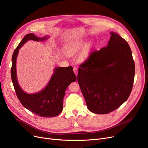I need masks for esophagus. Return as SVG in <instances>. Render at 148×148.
Instances as JSON below:
<instances>
[{
  "label": "esophagus",
  "mask_w": 148,
  "mask_h": 148,
  "mask_svg": "<svg viewBox=\"0 0 148 148\" xmlns=\"http://www.w3.org/2000/svg\"><path fill=\"white\" fill-rule=\"evenodd\" d=\"M73 71H74V73H75V75L77 76V74H78V69H77V68L76 67H74L73 68Z\"/></svg>",
  "instance_id": "1"
}]
</instances>
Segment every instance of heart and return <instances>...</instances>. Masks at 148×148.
<instances>
[{"label": "heart", "mask_w": 148, "mask_h": 148, "mask_svg": "<svg viewBox=\"0 0 148 148\" xmlns=\"http://www.w3.org/2000/svg\"><path fill=\"white\" fill-rule=\"evenodd\" d=\"M84 44V42L83 41H76L74 42H71L68 43L65 47V53L68 56L72 55V54L76 53L83 47ZM92 47V43L91 42L88 43L85 45L83 50L77 55V61L83 62L86 60L89 56Z\"/></svg>", "instance_id": "obj_1"}]
</instances>
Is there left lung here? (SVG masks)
Returning <instances> with one entry per match:
<instances>
[{"label":"left lung","mask_w":148,"mask_h":148,"mask_svg":"<svg viewBox=\"0 0 148 148\" xmlns=\"http://www.w3.org/2000/svg\"><path fill=\"white\" fill-rule=\"evenodd\" d=\"M107 46L92 51L80 65L77 81L88 109L107 114L128 98L135 75L134 61L128 42L111 32Z\"/></svg>","instance_id":"left-lung-1"}]
</instances>
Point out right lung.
Here are the masks:
<instances>
[{"mask_svg": "<svg viewBox=\"0 0 148 148\" xmlns=\"http://www.w3.org/2000/svg\"><path fill=\"white\" fill-rule=\"evenodd\" d=\"M47 38V36L39 38L33 34L25 35L14 51L11 70L14 88L21 104L31 112L44 118L54 117L62 112L65 90L70 84L76 80V76L71 66L57 67L54 69L47 85L40 92L28 94L20 88L17 82L16 72V60L19 49L29 40L40 41L46 40Z\"/></svg>", "mask_w": 148, "mask_h": 148, "instance_id": "obj_1", "label": "right lung"}]
</instances>
